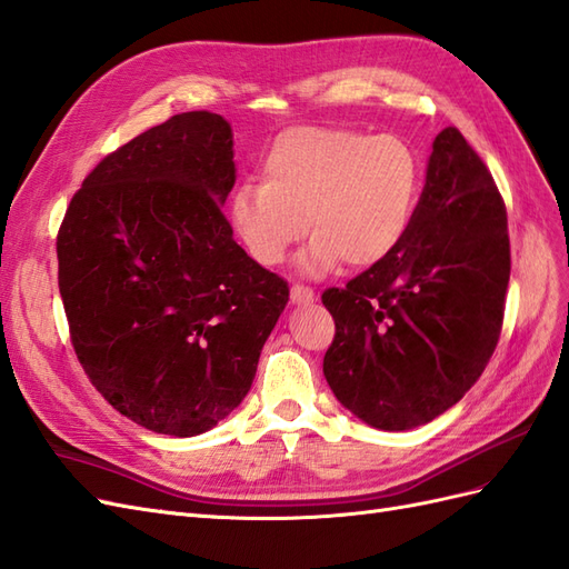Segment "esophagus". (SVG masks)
<instances>
[{
  "mask_svg": "<svg viewBox=\"0 0 569 569\" xmlns=\"http://www.w3.org/2000/svg\"><path fill=\"white\" fill-rule=\"evenodd\" d=\"M290 300H293L296 305H310V302H315V290L310 286L293 283V288H290Z\"/></svg>",
  "mask_w": 569,
  "mask_h": 569,
  "instance_id": "34e87169",
  "label": "esophagus"
}]
</instances>
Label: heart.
Instances as JSON below:
<instances>
[{"mask_svg":"<svg viewBox=\"0 0 569 569\" xmlns=\"http://www.w3.org/2000/svg\"><path fill=\"white\" fill-rule=\"evenodd\" d=\"M261 180L242 182L230 201L232 226L254 261L281 264L310 230L302 269L325 271L339 259L366 269L409 230L420 163L399 137L298 127L271 143Z\"/></svg>","mask_w":569,"mask_h":569,"instance_id":"1","label":"heart"}]
</instances>
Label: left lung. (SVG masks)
Segmentation results:
<instances>
[{"instance_id":"1","label":"left lung","mask_w":569,"mask_h":569,"mask_svg":"<svg viewBox=\"0 0 569 569\" xmlns=\"http://www.w3.org/2000/svg\"><path fill=\"white\" fill-rule=\"evenodd\" d=\"M507 209L457 127L432 141L411 226L382 261L327 288L337 333L325 377L380 430L430 423L469 391L498 346L509 283Z\"/></svg>"}]
</instances>
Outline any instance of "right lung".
<instances>
[{
	"label": "right lung",
	"instance_id": "right-lung-1",
	"mask_svg": "<svg viewBox=\"0 0 569 569\" xmlns=\"http://www.w3.org/2000/svg\"><path fill=\"white\" fill-rule=\"evenodd\" d=\"M232 129L194 110L108 153L57 232L60 296L81 368L137 426L211 430L252 387L288 283L232 240Z\"/></svg>",
	"mask_w": 569,
	"mask_h": 569
}]
</instances>
